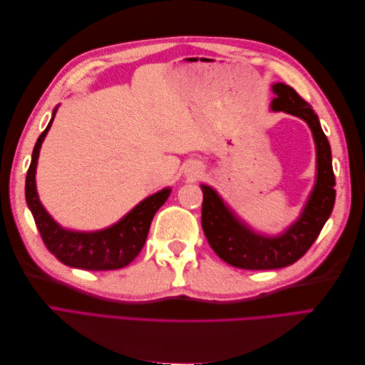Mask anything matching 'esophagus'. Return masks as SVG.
Returning <instances> with one entry per match:
<instances>
[{
  "mask_svg": "<svg viewBox=\"0 0 365 365\" xmlns=\"http://www.w3.org/2000/svg\"><path fill=\"white\" fill-rule=\"evenodd\" d=\"M197 175V172H195V173H190V176H196Z\"/></svg>",
  "mask_w": 365,
  "mask_h": 365,
  "instance_id": "1",
  "label": "esophagus"
}]
</instances>
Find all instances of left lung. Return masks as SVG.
<instances>
[{
	"mask_svg": "<svg viewBox=\"0 0 365 365\" xmlns=\"http://www.w3.org/2000/svg\"><path fill=\"white\" fill-rule=\"evenodd\" d=\"M272 111H284L303 118L312 130L317 146V182L307 204L295 222L283 235L269 237L254 233L205 184L201 222L210 247L231 267L242 269H277L289 267L312 247L334 210L335 175L332 152L312 106L292 86L274 83Z\"/></svg>",
	"mask_w": 365,
	"mask_h": 365,
	"instance_id": "1",
	"label": "left lung"
}]
</instances>
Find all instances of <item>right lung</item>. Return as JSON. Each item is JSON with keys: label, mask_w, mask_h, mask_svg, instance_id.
<instances>
[{"label": "right lung", "mask_w": 365, "mask_h": 365, "mask_svg": "<svg viewBox=\"0 0 365 365\" xmlns=\"http://www.w3.org/2000/svg\"><path fill=\"white\" fill-rule=\"evenodd\" d=\"M56 109L47 125L46 130L39 135L35 149L31 153V163L27 170L26 178V201L30 212L35 219L39 235L48 251L56 256L63 264L71 268H81L88 271H109L123 268L134 260L149 233V227L158 208L165 202L170 189H163L161 192L146 197L137 207L120 219L117 224L101 231L82 233V231L65 230L53 220L42 207L36 192V164L39 157V149L43 138L53 123Z\"/></svg>", "instance_id": "right-lung-1"}]
</instances>
